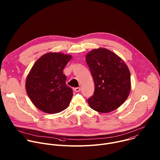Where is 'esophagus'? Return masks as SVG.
<instances>
[{
    "instance_id": "esophagus-1",
    "label": "esophagus",
    "mask_w": 160,
    "mask_h": 160,
    "mask_svg": "<svg viewBox=\"0 0 160 160\" xmlns=\"http://www.w3.org/2000/svg\"><path fill=\"white\" fill-rule=\"evenodd\" d=\"M80 90H81V88H80V87H76V88H74L75 92H80Z\"/></svg>"
}]
</instances>
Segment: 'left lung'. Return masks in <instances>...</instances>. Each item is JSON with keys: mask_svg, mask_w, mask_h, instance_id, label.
Segmentation results:
<instances>
[{"mask_svg": "<svg viewBox=\"0 0 160 160\" xmlns=\"http://www.w3.org/2000/svg\"><path fill=\"white\" fill-rule=\"evenodd\" d=\"M85 59L95 85L94 95L87 100L88 105L103 113L117 109L130 92L128 66L118 55L105 48L90 51Z\"/></svg>", "mask_w": 160, "mask_h": 160, "instance_id": "left-lung-1", "label": "left lung"}]
</instances>
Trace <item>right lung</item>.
<instances>
[{
	"label": "right lung",
	"instance_id": "obj_1",
	"mask_svg": "<svg viewBox=\"0 0 160 160\" xmlns=\"http://www.w3.org/2000/svg\"><path fill=\"white\" fill-rule=\"evenodd\" d=\"M72 56L61 52H48L33 64L26 80L27 94L40 111L59 112L70 104L72 89L66 84L63 69Z\"/></svg>",
	"mask_w": 160,
	"mask_h": 160
}]
</instances>
